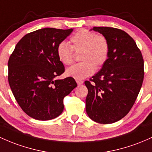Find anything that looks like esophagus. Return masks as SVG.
<instances>
[{
  "instance_id": "34e87169",
  "label": "esophagus",
  "mask_w": 152,
  "mask_h": 152,
  "mask_svg": "<svg viewBox=\"0 0 152 152\" xmlns=\"http://www.w3.org/2000/svg\"><path fill=\"white\" fill-rule=\"evenodd\" d=\"M76 83H77L78 85H81L84 83V81H81V80H76Z\"/></svg>"
}]
</instances>
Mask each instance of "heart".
I'll use <instances>...</instances> for the list:
<instances>
[{"instance_id":"b5f03b06","label":"heart","mask_w":152,"mask_h":152,"mask_svg":"<svg viewBox=\"0 0 152 152\" xmlns=\"http://www.w3.org/2000/svg\"><path fill=\"white\" fill-rule=\"evenodd\" d=\"M71 45L66 42L58 44L56 50L59 61L65 66L73 63L75 53H81L77 63L66 71V75L76 80H83L94 73L96 67L105 64L110 55V42L106 36L91 30L82 29L71 37Z\"/></svg>"}]
</instances>
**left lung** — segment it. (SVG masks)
Instances as JSON below:
<instances>
[{"mask_svg": "<svg viewBox=\"0 0 152 152\" xmlns=\"http://www.w3.org/2000/svg\"><path fill=\"white\" fill-rule=\"evenodd\" d=\"M106 36L110 55L105 64L85 85L86 111L92 121L110 124L120 121L132 108L144 80V59L134 39L122 29L94 26Z\"/></svg>", "mask_w": 152, "mask_h": 152, "instance_id": "left-lung-1", "label": "left lung"}]
</instances>
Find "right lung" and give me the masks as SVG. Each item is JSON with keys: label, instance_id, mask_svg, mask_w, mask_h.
<instances>
[{"label": "right lung", "instance_id": "1", "mask_svg": "<svg viewBox=\"0 0 152 152\" xmlns=\"http://www.w3.org/2000/svg\"><path fill=\"white\" fill-rule=\"evenodd\" d=\"M73 29L44 28L26 34L16 44L8 62V79L15 99L26 115L39 121L59 116L63 99L77 86L64 73L56 50Z\"/></svg>", "mask_w": 152, "mask_h": 152}]
</instances>
